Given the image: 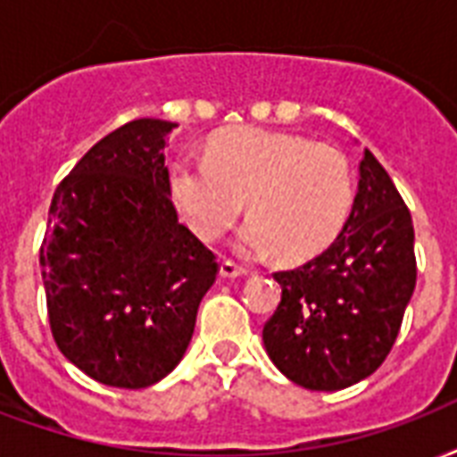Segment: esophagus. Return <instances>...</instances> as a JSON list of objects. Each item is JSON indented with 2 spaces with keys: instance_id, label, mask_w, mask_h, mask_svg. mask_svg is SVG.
Returning <instances> with one entry per match:
<instances>
[{
  "instance_id": "1",
  "label": "esophagus",
  "mask_w": 457,
  "mask_h": 457,
  "mask_svg": "<svg viewBox=\"0 0 457 457\" xmlns=\"http://www.w3.org/2000/svg\"><path fill=\"white\" fill-rule=\"evenodd\" d=\"M220 275L225 278V280H235V278H244V275H246V270H244L242 266L232 263V261H222Z\"/></svg>"
}]
</instances>
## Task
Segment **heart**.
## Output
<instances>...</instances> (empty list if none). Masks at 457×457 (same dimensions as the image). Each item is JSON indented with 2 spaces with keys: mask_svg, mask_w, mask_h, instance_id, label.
Wrapping results in <instances>:
<instances>
[{
  "mask_svg": "<svg viewBox=\"0 0 457 457\" xmlns=\"http://www.w3.org/2000/svg\"><path fill=\"white\" fill-rule=\"evenodd\" d=\"M170 189L201 239L228 232L244 204L252 218L237 232L244 256L313 259L343 229L353 205V172L343 153L295 134L229 129L208 145V158L174 160Z\"/></svg>",
  "mask_w": 457,
  "mask_h": 457,
  "instance_id": "heart-1",
  "label": "heart"
}]
</instances>
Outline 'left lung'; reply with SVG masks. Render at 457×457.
Returning <instances> with one entry per match:
<instances>
[{
	"mask_svg": "<svg viewBox=\"0 0 457 457\" xmlns=\"http://www.w3.org/2000/svg\"><path fill=\"white\" fill-rule=\"evenodd\" d=\"M280 304L263 326L268 357L309 391H340L381 367L417 283L414 228L381 162L364 148L353 211L328 249L273 275Z\"/></svg>",
	"mask_w": 457,
	"mask_h": 457,
	"instance_id": "left-lung-1",
	"label": "left lung"
}]
</instances>
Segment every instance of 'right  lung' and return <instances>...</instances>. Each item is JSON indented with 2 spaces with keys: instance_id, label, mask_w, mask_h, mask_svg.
I'll return each mask as SVG.
<instances>
[{
  "instance_id": "right-lung-1",
  "label": "right lung",
  "mask_w": 457,
  "mask_h": 457,
  "mask_svg": "<svg viewBox=\"0 0 457 457\" xmlns=\"http://www.w3.org/2000/svg\"><path fill=\"white\" fill-rule=\"evenodd\" d=\"M177 124L134 120L83 155L52 196L40 268L54 343L93 381L148 388L191 343L218 275L172 205Z\"/></svg>"
}]
</instances>
